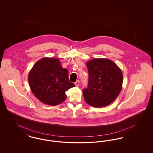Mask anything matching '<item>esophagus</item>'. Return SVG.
I'll return each instance as SVG.
<instances>
[{
	"label": "esophagus",
	"mask_w": 153,
	"mask_h": 153,
	"mask_svg": "<svg viewBox=\"0 0 153 153\" xmlns=\"http://www.w3.org/2000/svg\"><path fill=\"white\" fill-rule=\"evenodd\" d=\"M79 84H80V81L79 80H77L76 82H74V84L76 87H79Z\"/></svg>",
	"instance_id": "1"
}]
</instances>
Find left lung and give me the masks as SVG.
<instances>
[{"mask_svg": "<svg viewBox=\"0 0 153 153\" xmlns=\"http://www.w3.org/2000/svg\"><path fill=\"white\" fill-rule=\"evenodd\" d=\"M89 82L83 89V96L89 105L104 107L114 102L122 88L123 77L121 69L107 58H95L88 61Z\"/></svg>", "mask_w": 153, "mask_h": 153, "instance_id": "8db88e82", "label": "left lung"}]
</instances>
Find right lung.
Here are the masks:
<instances>
[{"instance_id":"add662e5","label":"right lung","mask_w":153,"mask_h":153,"mask_svg":"<svg viewBox=\"0 0 153 153\" xmlns=\"http://www.w3.org/2000/svg\"><path fill=\"white\" fill-rule=\"evenodd\" d=\"M30 88L44 104L56 105L66 99V91L74 87L69 81L68 70L58 58L44 57L38 61L28 75Z\"/></svg>"}]
</instances>
